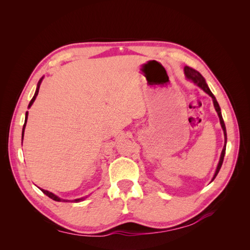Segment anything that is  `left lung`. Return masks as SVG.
Instances as JSON below:
<instances>
[{
    "instance_id": "8db88e82",
    "label": "left lung",
    "mask_w": 250,
    "mask_h": 250,
    "mask_svg": "<svg viewBox=\"0 0 250 250\" xmlns=\"http://www.w3.org/2000/svg\"><path fill=\"white\" fill-rule=\"evenodd\" d=\"M185 75H186V78L188 80L192 81L193 83H195L196 85L199 86L203 92H206L208 96L211 97V99H213V103H214V107L218 113V117H219V120H220V124H221V127L223 129V133H224V146H223V149H222V152H221V155H220V160H219V163H218V166H217V169H216V172L214 174L213 178H211V181H213L217 174L219 173V171H220L221 169V166H222V163H223V160H224V155H225V150H226V142H228V135H226V128H225V124H224V121H223V118H222V115H221V109H220V106H219V104L216 100L215 96L213 95V93L210 92V89L208 87V85L207 84L206 82V79H204L202 77V75L198 72L196 71L194 69H192V67H188V66H185Z\"/></svg>"
}]
</instances>
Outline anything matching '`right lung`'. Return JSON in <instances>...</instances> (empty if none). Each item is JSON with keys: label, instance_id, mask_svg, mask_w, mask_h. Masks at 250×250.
Wrapping results in <instances>:
<instances>
[{"label": "right lung", "instance_id": "add662e5", "mask_svg": "<svg viewBox=\"0 0 250 250\" xmlns=\"http://www.w3.org/2000/svg\"><path fill=\"white\" fill-rule=\"evenodd\" d=\"M42 79H43V76L40 79V81H39V83H37V86H36V90H35V94H34V96H33V98L31 99V101H30V103H29V105H28V108H30L32 106V104H33V102L35 101V99H36V97H37V95H39V90H40V86H41V84H42ZM27 120H28V111H26V116H25V124H24V126H22V131H21V140L24 139V133H25V128H26V124H27ZM42 190V192L43 193V194H46L48 197H50L51 199H53V200H55V201H59V202H65V201H71V200H66V199H62V198H60V197H58V196H56L55 194H53L52 192H49V191H47V190H43V188H41ZM87 198V196H85V197H81V198H77V199H74V200H72V202H80V201H83L84 199H86Z\"/></svg>", "mask_w": 250, "mask_h": 250}]
</instances>
